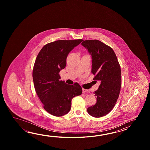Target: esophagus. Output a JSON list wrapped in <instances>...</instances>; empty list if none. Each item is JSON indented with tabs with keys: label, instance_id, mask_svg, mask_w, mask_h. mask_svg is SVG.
<instances>
[{
	"label": "esophagus",
	"instance_id": "esophagus-1",
	"mask_svg": "<svg viewBox=\"0 0 150 150\" xmlns=\"http://www.w3.org/2000/svg\"><path fill=\"white\" fill-rule=\"evenodd\" d=\"M83 93H89V91L88 89H84L83 88Z\"/></svg>",
	"mask_w": 150,
	"mask_h": 150
}]
</instances>
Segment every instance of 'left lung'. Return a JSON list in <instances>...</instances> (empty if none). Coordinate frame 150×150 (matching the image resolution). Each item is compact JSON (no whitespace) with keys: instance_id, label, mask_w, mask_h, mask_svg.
Listing matches in <instances>:
<instances>
[{"instance_id":"left-lung-1","label":"left lung","mask_w":150,"mask_h":150,"mask_svg":"<svg viewBox=\"0 0 150 150\" xmlns=\"http://www.w3.org/2000/svg\"><path fill=\"white\" fill-rule=\"evenodd\" d=\"M81 45L92 56L93 79L100 82L94 94L96 103L87 108L89 115L101 117L114 107L121 87V71L118 60L111 47L97 40H85Z\"/></svg>"}]
</instances>
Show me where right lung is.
<instances>
[{"instance_id": "obj_1", "label": "right lung", "mask_w": 150, "mask_h": 150, "mask_svg": "<svg viewBox=\"0 0 150 150\" xmlns=\"http://www.w3.org/2000/svg\"><path fill=\"white\" fill-rule=\"evenodd\" d=\"M82 39L58 40L45 45L39 52L33 71L35 91L49 114L62 116L70 110L71 101L82 93L78 83L67 85L60 80L59 72L67 65V55Z\"/></svg>"}]
</instances>
